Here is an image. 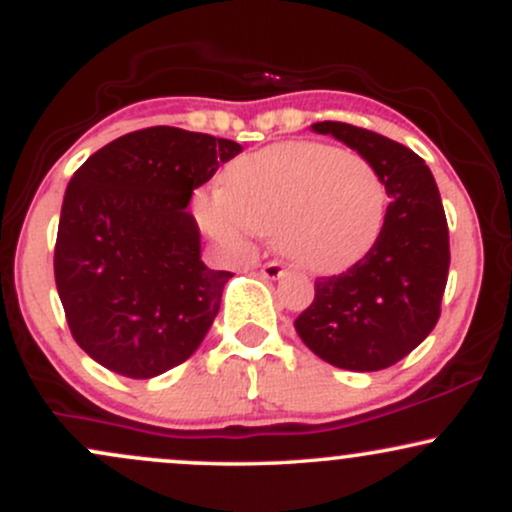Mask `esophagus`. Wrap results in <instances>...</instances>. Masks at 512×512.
Segmentation results:
<instances>
[{
  "label": "esophagus",
  "mask_w": 512,
  "mask_h": 512,
  "mask_svg": "<svg viewBox=\"0 0 512 512\" xmlns=\"http://www.w3.org/2000/svg\"><path fill=\"white\" fill-rule=\"evenodd\" d=\"M284 274H286V269H284V264H281V262H267L262 267L264 279H281Z\"/></svg>",
  "instance_id": "obj_1"
}]
</instances>
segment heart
Returning a JSON list of instances; mask_svg holds the SVG:
<instances>
[{
    "mask_svg": "<svg viewBox=\"0 0 512 512\" xmlns=\"http://www.w3.org/2000/svg\"><path fill=\"white\" fill-rule=\"evenodd\" d=\"M385 209V180L368 158L317 142L238 158L223 170L221 190L195 195V214L211 236L236 245L250 233L276 238L293 264L317 274L366 255Z\"/></svg>",
    "mask_w": 512,
    "mask_h": 512,
    "instance_id": "heart-1",
    "label": "heart"
}]
</instances>
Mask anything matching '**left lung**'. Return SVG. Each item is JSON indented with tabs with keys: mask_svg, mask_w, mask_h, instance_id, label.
<instances>
[{
	"mask_svg": "<svg viewBox=\"0 0 512 512\" xmlns=\"http://www.w3.org/2000/svg\"><path fill=\"white\" fill-rule=\"evenodd\" d=\"M383 175V228L366 255L342 274L320 276L315 298L296 317L303 344L344 370H383L411 354L440 317L450 269L443 202L424 158L404 144L346 122H315Z\"/></svg>",
	"mask_w": 512,
	"mask_h": 512,
	"instance_id": "left-lung-1",
	"label": "left lung"
}]
</instances>
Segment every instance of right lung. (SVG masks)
I'll list each match as a JSON object with an SVG mask.
<instances>
[{
	"label": "right lung",
	"mask_w": 512,
	"mask_h": 512,
	"mask_svg": "<svg viewBox=\"0 0 512 512\" xmlns=\"http://www.w3.org/2000/svg\"><path fill=\"white\" fill-rule=\"evenodd\" d=\"M243 146L149 127L105 144L69 180L55 284L76 344L117 375L149 380L207 337L231 272L202 262L192 192Z\"/></svg>",
	"instance_id": "obj_1"
}]
</instances>
